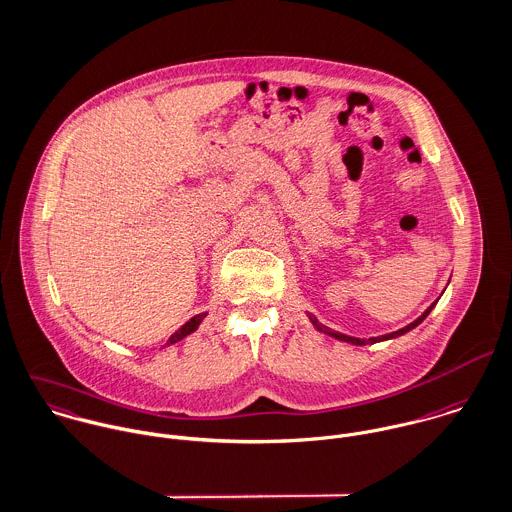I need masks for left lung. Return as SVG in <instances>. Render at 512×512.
Wrapping results in <instances>:
<instances>
[{"mask_svg": "<svg viewBox=\"0 0 512 512\" xmlns=\"http://www.w3.org/2000/svg\"><path fill=\"white\" fill-rule=\"evenodd\" d=\"M437 303H433L431 307L427 308L417 320H413L411 324H408L406 328H400L398 332H390V334H384V336H378V338H368V340H360V338H354V336H346V334H340V332H330L328 328H324L322 324H318L316 322V318L314 316H310V320H312V324L318 328V330H324V332H328L330 336H334V338H338V340H344V342H350V344H358V346H362V344H374V342H380V340H390V338H396V336H402V334H406V332H409L411 328H415L421 320H425V316L431 312V308L435 307Z\"/></svg>", "mask_w": 512, "mask_h": 512, "instance_id": "8db88e82", "label": "left lung"}]
</instances>
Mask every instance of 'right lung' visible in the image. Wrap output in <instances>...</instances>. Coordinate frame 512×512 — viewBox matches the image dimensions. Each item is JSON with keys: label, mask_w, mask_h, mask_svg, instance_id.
Returning <instances> with one entry per match:
<instances>
[{"label": "right lung", "mask_w": 512, "mask_h": 512, "mask_svg": "<svg viewBox=\"0 0 512 512\" xmlns=\"http://www.w3.org/2000/svg\"><path fill=\"white\" fill-rule=\"evenodd\" d=\"M205 314H196L194 318H190L180 330H176L172 336H170V340H168V344H174V342H178V340H182V338H186L188 334H192L198 326H200V322L204 320Z\"/></svg>", "instance_id": "1"}]
</instances>
